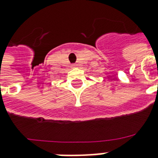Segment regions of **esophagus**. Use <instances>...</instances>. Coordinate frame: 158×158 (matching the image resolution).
Returning a JSON list of instances; mask_svg holds the SVG:
<instances>
[{
  "mask_svg": "<svg viewBox=\"0 0 158 158\" xmlns=\"http://www.w3.org/2000/svg\"><path fill=\"white\" fill-rule=\"evenodd\" d=\"M73 66H76V65H75V64H73Z\"/></svg>",
  "mask_w": 158,
  "mask_h": 158,
  "instance_id": "34e87169",
  "label": "esophagus"
}]
</instances>
